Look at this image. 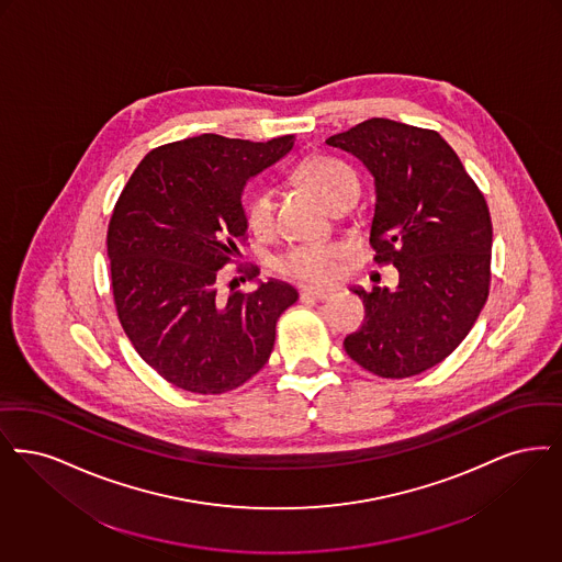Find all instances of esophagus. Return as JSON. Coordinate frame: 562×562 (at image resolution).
I'll return each instance as SVG.
<instances>
[{
	"label": "esophagus",
	"mask_w": 562,
	"mask_h": 562,
	"mask_svg": "<svg viewBox=\"0 0 562 562\" xmlns=\"http://www.w3.org/2000/svg\"><path fill=\"white\" fill-rule=\"evenodd\" d=\"M302 297H313V300H327L331 295V290H321V288H304Z\"/></svg>",
	"instance_id": "esophagus-1"
}]
</instances>
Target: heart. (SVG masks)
<instances>
[{
    "label": "heart",
    "mask_w": 562,
    "mask_h": 562,
    "mask_svg": "<svg viewBox=\"0 0 562 562\" xmlns=\"http://www.w3.org/2000/svg\"><path fill=\"white\" fill-rule=\"evenodd\" d=\"M295 176L318 196L329 210L338 199L357 193V178L344 164L331 157L304 159ZM245 220L256 235H269L274 228V191L260 189L247 201ZM344 256L340 244L295 245L274 258V269L297 281H327L334 277Z\"/></svg>",
    "instance_id": "1"
}]
</instances>
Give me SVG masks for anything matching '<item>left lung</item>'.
I'll return each instance as SVG.
<instances>
[{
  "label": "left lung",
  "instance_id": "obj_1",
  "mask_svg": "<svg viewBox=\"0 0 562 562\" xmlns=\"http://www.w3.org/2000/svg\"><path fill=\"white\" fill-rule=\"evenodd\" d=\"M373 178L369 241L398 285L352 288L366 321L344 340L352 361L409 378L449 357L487 302L493 228L485 196L439 132L373 117L329 136Z\"/></svg>",
  "mask_w": 562,
  "mask_h": 562
}]
</instances>
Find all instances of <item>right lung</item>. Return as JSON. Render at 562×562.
Returning a JSON list of instances; mask_svg holds the SVG:
<instances>
[{"mask_svg":"<svg viewBox=\"0 0 562 562\" xmlns=\"http://www.w3.org/2000/svg\"><path fill=\"white\" fill-rule=\"evenodd\" d=\"M293 136L249 143L201 134L150 150L113 210L106 254L123 331L161 378L220 394L267 366L290 283L222 297L220 269L247 233L245 184L293 148Z\"/></svg>","mask_w":562,"mask_h":562,"instance_id":"add662e5","label":"right lung"}]
</instances>
